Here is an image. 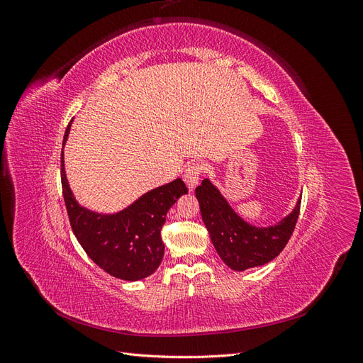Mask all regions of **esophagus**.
<instances>
[{
    "mask_svg": "<svg viewBox=\"0 0 363 363\" xmlns=\"http://www.w3.org/2000/svg\"><path fill=\"white\" fill-rule=\"evenodd\" d=\"M203 164L199 163V162H194V163H189L188 167H186L184 169V174H183V180L184 183L188 184V188L192 189L196 186V183H199L200 180V175L203 174Z\"/></svg>",
    "mask_w": 363,
    "mask_h": 363,
    "instance_id": "esophagus-1",
    "label": "esophagus"
}]
</instances>
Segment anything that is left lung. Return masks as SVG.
I'll list each match as a JSON object with an SVG mask.
<instances>
[{
    "label": "left lung",
    "instance_id": "obj_1",
    "mask_svg": "<svg viewBox=\"0 0 363 363\" xmlns=\"http://www.w3.org/2000/svg\"><path fill=\"white\" fill-rule=\"evenodd\" d=\"M195 195L215 250L225 265L235 271L262 267L276 259L286 247L300 215L301 199L279 224L259 228L238 216L207 179L195 189Z\"/></svg>",
    "mask_w": 363,
    "mask_h": 363
}]
</instances>
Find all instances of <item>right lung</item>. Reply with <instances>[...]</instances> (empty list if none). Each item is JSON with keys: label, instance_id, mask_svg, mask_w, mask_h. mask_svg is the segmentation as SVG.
<instances>
[{"label": "right lung", "instance_id": "add662e5", "mask_svg": "<svg viewBox=\"0 0 363 363\" xmlns=\"http://www.w3.org/2000/svg\"><path fill=\"white\" fill-rule=\"evenodd\" d=\"M67 127L63 144L68 138ZM62 191L72 232L86 255L111 276L135 281L155 272L163 257L162 227L171 206L188 188L182 179L142 195L123 212L101 215L75 201L69 189L62 155Z\"/></svg>", "mask_w": 363, "mask_h": 363}]
</instances>
